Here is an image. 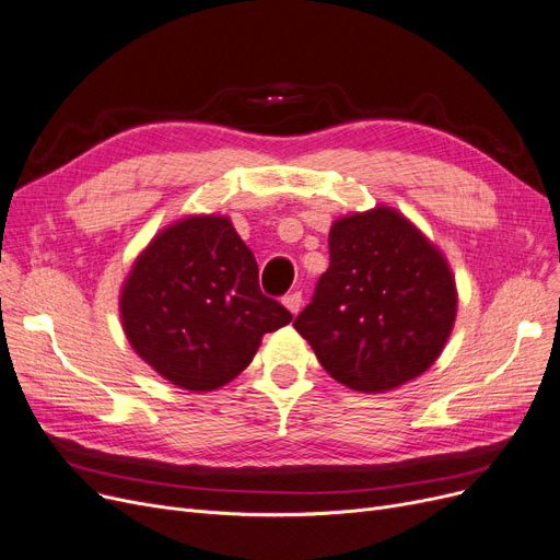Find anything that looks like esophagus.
Instances as JSON below:
<instances>
[{
  "label": "esophagus",
  "instance_id": "esophagus-1",
  "mask_svg": "<svg viewBox=\"0 0 560 560\" xmlns=\"http://www.w3.org/2000/svg\"><path fill=\"white\" fill-rule=\"evenodd\" d=\"M282 303H284V307L292 312V315H299V310H301V305H303V296H301V292H292V294H287L284 299H282Z\"/></svg>",
  "mask_w": 560,
  "mask_h": 560
}]
</instances>
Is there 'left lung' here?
Listing matches in <instances>:
<instances>
[{
  "mask_svg": "<svg viewBox=\"0 0 560 560\" xmlns=\"http://www.w3.org/2000/svg\"><path fill=\"white\" fill-rule=\"evenodd\" d=\"M330 264L294 328L351 390L384 393L428 370L457 312L448 264L388 207L332 222Z\"/></svg>",
  "mask_w": 560,
  "mask_h": 560,
  "instance_id": "1",
  "label": "left lung"
}]
</instances>
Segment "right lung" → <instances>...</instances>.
<instances>
[{
  "mask_svg": "<svg viewBox=\"0 0 560 560\" xmlns=\"http://www.w3.org/2000/svg\"><path fill=\"white\" fill-rule=\"evenodd\" d=\"M121 319L140 358L178 388L213 390L250 365L292 312L259 289L248 245L222 215L163 230L124 284Z\"/></svg>",
  "mask_w": 560,
  "mask_h": 560,
  "instance_id": "right-lung-1",
  "label": "right lung"
}]
</instances>
